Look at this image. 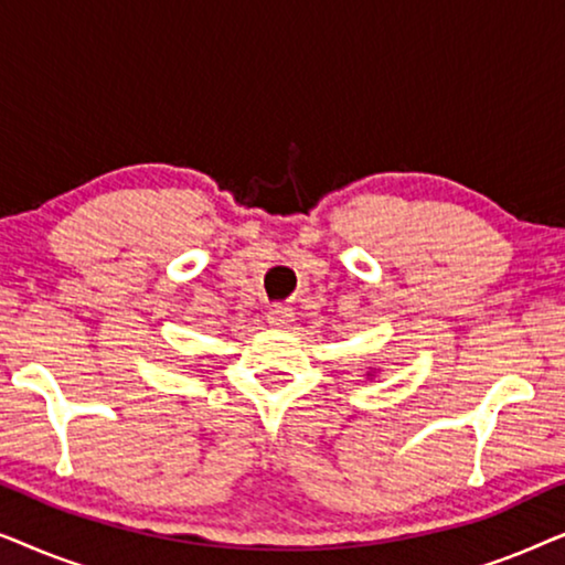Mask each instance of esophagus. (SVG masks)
I'll list each match as a JSON object with an SVG mask.
<instances>
[{"instance_id": "esophagus-1", "label": "esophagus", "mask_w": 565, "mask_h": 565, "mask_svg": "<svg viewBox=\"0 0 565 565\" xmlns=\"http://www.w3.org/2000/svg\"><path fill=\"white\" fill-rule=\"evenodd\" d=\"M267 321H269V327H275V329H288L292 323V311L285 306H273L267 311Z\"/></svg>"}]
</instances>
